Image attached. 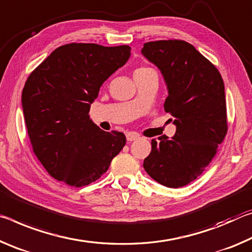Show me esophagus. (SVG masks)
Wrapping results in <instances>:
<instances>
[{
	"instance_id": "1",
	"label": "esophagus",
	"mask_w": 252,
	"mask_h": 252,
	"mask_svg": "<svg viewBox=\"0 0 252 252\" xmlns=\"http://www.w3.org/2000/svg\"><path fill=\"white\" fill-rule=\"evenodd\" d=\"M126 138L128 142H133V141H136V139L139 138V135L135 134V133H127Z\"/></svg>"
}]
</instances>
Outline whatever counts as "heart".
Wrapping results in <instances>:
<instances>
[{"mask_svg":"<svg viewBox=\"0 0 252 252\" xmlns=\"http://www.w3.org/2000/svg\"><path fill=\"white\" fill-rule=\"evenodd\" d=\"M146 69H148V68H138V69L135 70V72L136 71H143V70H146Z\"/></svg>","mask_w":252,"mask_h":252,"instance_id":"b5f03b06","label":"heart"}]
</instances>
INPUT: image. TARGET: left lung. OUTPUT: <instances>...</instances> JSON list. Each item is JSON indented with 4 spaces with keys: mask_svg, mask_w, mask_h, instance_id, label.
<instances>
[{
    "mask_svg": "<svg viewBox=\"0 0 252 252\" xmlns=\"http://www.w3.org/2000/svg\"><path fill=\"white\" fill-rule=\"evenodd\" d=\"M142 55L159 69L168 96L164 109L176 131L152 139L143 166L167 188H181L200 176L228 130L224 84L218 69L182 40L147 42Z\"/></svg>",
    "mask_w": 252,
    "mask_h": 252,
    "instance_id": "left-lung-1",
    "label": "left lung"
}]
</instances>
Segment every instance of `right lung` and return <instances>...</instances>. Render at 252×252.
Instances as JSON below:
<instances>
[{"mask_svg":"<svg viewBox=\"0 0 252 252\" xmlns=\"http://www.w3.org/2000/svg\"><path fill=\"white\" fill-rule=\"evenodd\" d=\"M130 57V47L70 43L57 48L30 76L22 108L36 158L49 174L80 188L98 180L126 144L89 117L102 84Z\"/></svg>","mask_w":252,"mask_h":252,"instance_id":"1","label":"right lung"}]
</instances>
